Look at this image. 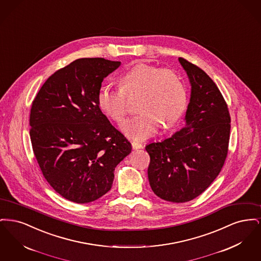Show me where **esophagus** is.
<instances>
[{
    "mask_svg": "<svg viewBox=\"0 0 261 261\" xmlns=\"http://www.w3.org/2000/svg\"><path fill=\"white\" fill-rule=\"evenodd\" d=\"M132 148L134 149H142V148H143V145H142L141 143H139V142L133 141V142H132Z\"/></svg>",
    "mask_w": 261,
    "mask_h": 261,
    "instance_id": "34e87169",
    "label": "esophagus"
}]
</instances>
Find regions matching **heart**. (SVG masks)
I'll use <instances>...</instances> for the list:
<instances>
[{"instance_id":"b5f03b06","label":"heart","mask_w":261,"mask_h":261,"mask_svg":"<svg viewBox=\"0 0 261 261\" xmlns=\"http://www.w3.org/2000/svg\"><path fill=\"white\" fill-rule=\"evenodd\" d=\"M119 84L120 89L100 85L97 103L113 121L120 122L129 110L126 97L140 96L137 103L140 113L121 124L123 132L131 139L140 141L152 136L161 123L169 127L186 111V85L172 69L140 63L120 78Z\"/></svg>"}]
</instances>
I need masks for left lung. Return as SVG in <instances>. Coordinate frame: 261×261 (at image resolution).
<instances>
[{
  "label": "left lung",
  "mask_w": 261,
  "mask_h": 261,
  "mask_svg": "<svg viewBox=\"0 0 261 261\" xmlns=\"http://www.w3.org/2000/svg\"><path fill=\"white\" fill-rule=\"evenodd\" d=\"M191 83L185 124L146 147L149 185L161 199L186 202L199 197L223 167L231 118L221 92L199 66L179 58Z\"/></svg>",
  "instance_id": "8db88e82"
}]
</instances>
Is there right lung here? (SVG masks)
Masks as SVG:
<instances>
[{
    "label": "right lung",
    "instance_id": "right-lung-1",
    "mask_svg": "<svg viewBox=\"0 0 261 261\" xmlns=\"http://www.w3.org/2000/svg\"><path fill=\"white\" fill-rule=\"evenodd\" d=\"M120 62L78 59L47 79L32 102L29 124L45 179L64 199L86 203L112 189L131 144L97 103L102 80Z\"/></svg>",
    "mask_w": 261,
    "mask_h": 261
}]
</instances>
